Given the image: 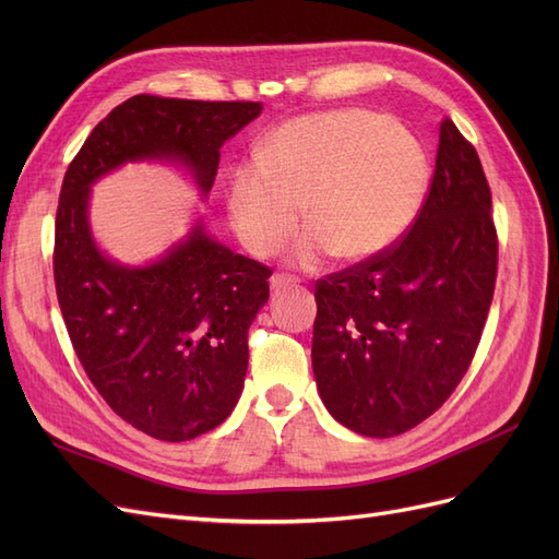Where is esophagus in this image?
Listing matches in <instances>:
<instances>
[{"mask_svg":"<svg viewBox=\"0 0 559 559\" xmlns=\"http://www.w3.org/2000/svg\"><path fill=\"white\" fill-rule=\"evenodd\" d=\"M296 277H292V275H284V273H277V275H273L270 277V289L273 292H282V289H286V286H296Z\"/></svg>","mask_w":559,"mask_h":559,"instance_id":"34e87169","label":"esophagus"}]
</instances>
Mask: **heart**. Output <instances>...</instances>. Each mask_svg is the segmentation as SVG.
Wrapping results in <instances>:
<instances>
[{"instance_id":"b5f03b06","label":"heart","mask_w":559,"mask_h":559,"mask_svg":"<svg viewBox=\"0 0 559 559\" xmlns=\"http://www.w3.org/2000/svg\"><path fill=\"white\" fill-rule=\"evenodd\" d=\"M429 158L408 130L366 109L310 114L265 140L261 160L242 163L228 191L230 222L257 257H273L296 233L302 205L310 228L292 251L298 267L331 253L359 263L392 249L425 202Z\"/></svg>"}]
</instances>
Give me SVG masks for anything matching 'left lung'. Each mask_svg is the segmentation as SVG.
I'll return each mask as SVG.
<instances>
[{
    "mask_svg": "<svg viewBox=\"0 0 559 559\" xmlns=\"http://www.w3.org/2000/svg\"><path fill=\"white\" fill-rule=\"evenodd\" d=\"M497 251L480 158L445 118L411 230L380 257L317 282L312 370L343 427L392 438L450 399L492 306Z\"/></svg>",
    "mask_w": 559,
    "mask_h": 559,
    "instance_id": "1",
    "label": "left lung"
}]
</instances>
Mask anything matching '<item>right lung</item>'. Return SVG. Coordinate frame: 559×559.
Listing matches in <instances>:
<instances>
[{
    "mask_svg": "<svg viewBox=\"0 0 559 559\" xmlns=\"http://www.w3.org/2000/svg\"><path fill=\"white\" fill-rule=\"evenodd\" d=\"M261 111L134 95L93 128L62 179L53 275L67 333L109 408L158 441H191L233 413L273 270L212 240L202 222L154 263H116L93 240L91 186L126 163L173 160L207 195L218 148Z\"/></svg>",
    "mask_w": 559,
    "mask_h": 559,
    "instance_id": "add662e5",
    "label": "right lung"
}]
</instances>
